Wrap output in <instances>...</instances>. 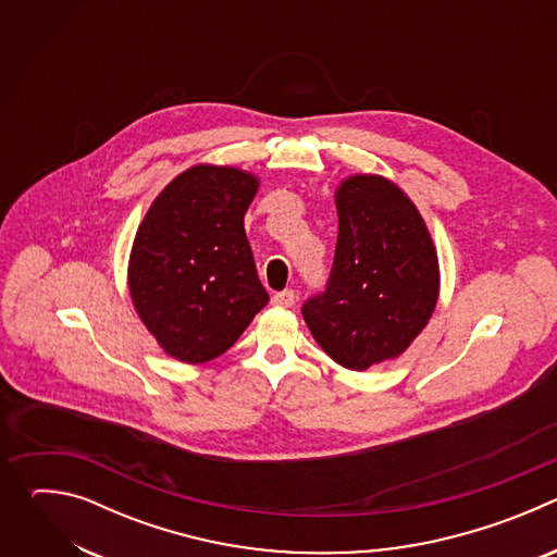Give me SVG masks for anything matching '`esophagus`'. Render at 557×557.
<instances>
[{
	"label": "esophagus",
	"mask_w": 557,
	"mask_h": 557,
	"mask_svg": "<svg viewBox=\"0 0 557 557\" xmlns=\"http://www.w3.org/2000/svg\"><path fill=\"white\" fill-rule=\"evenodd\" d=\"M295 290H290V288H286V290H280V293H275L273 297H271V301L275 304V306H282V308H290L293 304H295Z\"/></svg>",
	"instance_id": "1"
}]
</instances>
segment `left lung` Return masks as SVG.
I'll return each mask as SVG.
<instances>
[{"label":"left lung","mask_w":557,"mask_h":557,"mask_svg":"<svg viewBox=\"0 0 557 557\" xmlns=\"http://www.w3.org/2000/svg\"><path fill=\"white\" fill-rule=\"evenodd\" d=\"M339 233L329 284L304 301L314 342L339 366L399 357L438 299V258L412 200L381 176H350L335 196Z\"/></svg>","instance_id":"8db88e82"}]
</instances>
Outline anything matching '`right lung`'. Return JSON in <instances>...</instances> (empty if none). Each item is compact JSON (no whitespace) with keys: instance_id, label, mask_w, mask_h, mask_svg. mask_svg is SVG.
Instances as JSON below:
<instances>
[{"instance_id":"right-lung-1","label":"right lung","mask_w":557,"mask_h":557,"mask_svg":"<svg viewBox=\"0 0 557 557\" xmlns=\"http://www.w3.org/2000/svg\"><path fill=\"white\" fill-rule=\"evenodd\" d=\"M258 185L243 170L196 165L158 194L136 231L132 301L178 361L220 357L269 301L245 233Z\"/></svg>"}]
</instances>
